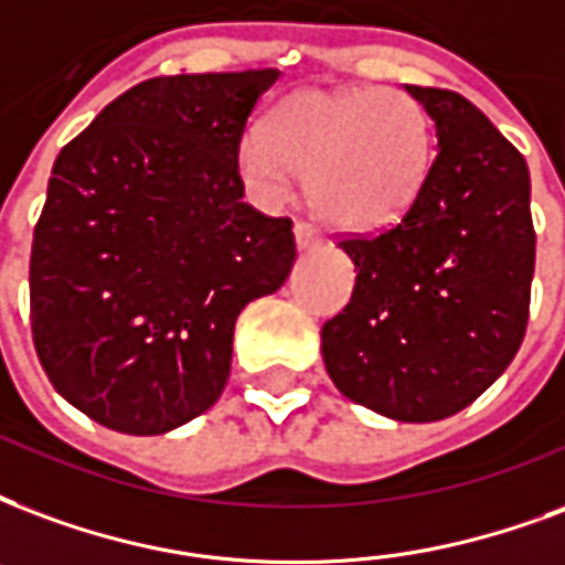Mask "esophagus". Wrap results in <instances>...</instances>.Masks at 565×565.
Wrapping results in <instances>:
<instances>
[{"instance_id":"1","label":"esophagus","mask_w":565,"mask_h":565,"mask_svg":"<svg viewBox=\"0 0 565 565\" xmlns=\"http://www.w3.org/2000/svg\"><path fill=\"white\" fill-rule=\"evenodd\" d=\"M294 236H296V248L299 250H315L323 245V236L317 233L311 224H305V221H299L294 227Z\"/></svg>"}]
</instances>
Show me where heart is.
I'll return each instance as SVG.
<instances>
[{"instance_id":"obj_1","label":"heart","mask_w":565,"mask_h":565,"mask_svg":"<svg viewBox=\"0 0 565 565\" xmlns=\"http://www.w3.org/2000/svg\"><path fill=\"white\" fill-rule=\"evenodd\" d=\"M428 161L425 110L398 89H302L278 104L269 131L239 140V173L263 203H281L296 177H308L315 212L341 230L401 218Z\"/></svg>"}]
</instances>
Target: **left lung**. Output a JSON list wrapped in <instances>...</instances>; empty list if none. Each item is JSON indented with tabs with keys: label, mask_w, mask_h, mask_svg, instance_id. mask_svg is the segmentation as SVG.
Segmentation results:
<instances>
[{
	"label": "left lung",
	"mask_w": 565,
	"mask_h": 565,
	"mask_svg": "<svg viewBox=\"0 0 565 565\" xmlns=\"http://www.w3.org/2000/svg\"><path fill=\"white\" fill-rule=\"evenodd\" d=\"M437 152L404 218L341 242L350 302L320 332L341 395L398 422L473 404L524 341L536 233L524 154L463 95L404 86Z\"/></svg>",
	"instance_id": "1"
}]
</instances>
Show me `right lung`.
I'll use <instances>...</instances> for the list:
<instances>
[{
	"mask_svg": "<svg viewBox=\"0 0 565 565\" xmlns=\"http://www.w3.org/2000/svg\"><path fill=\"white\" fill-rule=\"evenodd\" d=\"M278 68L134 86L56 158L29 260L32 338L62 398L167 434L227 386L242 308L294 269V224L242 203L239 140Z\"/></svg>",
	"mask_w": 565,
	"mask_h": 565,
	"instance_id": "right-lung-1",
	"label": "right lung"
}]
</instances>
